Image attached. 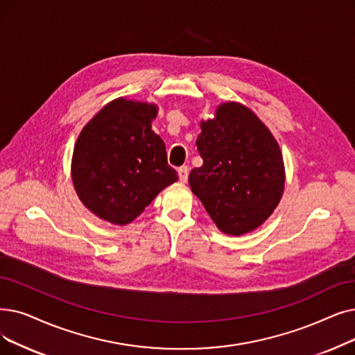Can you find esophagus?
<instances>
[{
  "label": "esophagus",
  "instance_id": "34e87169",
  "mask_svg": "<svg viewBox=\"0 0 355 355\" xmlns=\"http://www.w3.org/2000/svg\"><path fill=\"white\" fill-rule=\"evenodd\" d=\"M178 177L181 182H187L189 178V166H180L178 168Z\"/></svg>",
  "mask_w": 355,
  "mask_h": 355
}]
</instances>
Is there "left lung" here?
I'll return each instance as SVG.
<instances>
[{
  "label": "left lung",
  "instance_id": "1",
  "mask_svg": "<svg viewBox=\"0 0 355 355\" xmlns=\"http://www.w3.org/2000/svg\"><path fill=\"white\" fill-rule=\"evenodd\" d=\"M200 128L196 145L203 165L191 169V191L223 234H248L282 200L280 146L257 114L235 101L220 104Z\"/></svg>",
  "mask_w": 355,
  "mask_h": 355
}]
</instances>
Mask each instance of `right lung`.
<instances>
[{
  "instance_id": "1",
  "label": "right lung",
  "mask_w": 355,
  "mask_h": 355,
  "mask_svg": "<svg viewBox=\"0 0 355 355\" xmlns=\"http://www.w3.org/2000/svg\"><path fill=\"white\" fill-rule=\"evenodd\" d=\"M155 104L117 98L104 105L76 139L71 174L76 194L100 219L128 225L169 184L165 144L153 132Z\"/></svg>"
}]
</instances>
